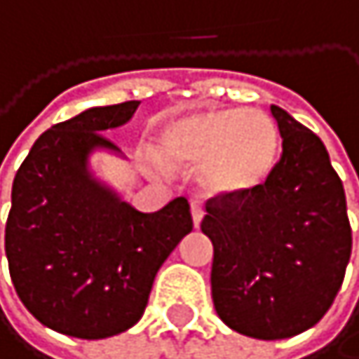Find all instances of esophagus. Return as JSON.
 Here are the masks:
<instances>
[{
	"mask_svg": "<svg viewBox=\"0 0 359 359\" xmlns=\"http://www.w3.org/2000/svg\"><path fill=\"white\" fill-rule=\"evenodd\" d=\"M191 217H194V227H200V223L204 219V208L198 202L191 204Z\"/></svg>",
	"mask_w": 359,
	"mask_h": 359,
	"instance_id": "34e87169",
	"label": "esophagus"
}]
</instances>
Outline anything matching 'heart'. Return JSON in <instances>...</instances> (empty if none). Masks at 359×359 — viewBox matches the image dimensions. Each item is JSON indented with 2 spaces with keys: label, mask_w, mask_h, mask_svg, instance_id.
Segmentation results:
<instances>
[{
  "label": "heart",
  "mask_w": 359,
  "mask_h": 359,
  "mask_svg": "<svg viewBox=\"0 0 359 359\" xmlns=\"http://www.w3.org/2000/svg\"><path fill=\"white\" fill-rule=\"evenodd\" d=\"M159 149L170 165H202L208 191L242 196L267 183L278 163L280 136L263 111L208 109L170 119L159 134Z\"/></svg>",
  "instance_id": "obj_1"
}]
</instances>
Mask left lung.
Returning a JSON list of instances; mask_svg holds the SVG:
<instances>
[{
  "instance_id": "left-lung-1",
  "label": "left lung",
  "mask_w": 359,
  "mask_h": 359,
  "mask_svg": "<svg viewBox=\"0 0 359 359\" xmlns=\"http://www.w3.org/2000/svg\"><path fill=\"white\" fill-rule=\"evenodd\" d=\"M282 157L252 194L206 202L202 231L215 246L212 301L236 332L276 341L316 326L351 257L345 189L324 142L271 104Z\"/></svg>"
}]
</instances>
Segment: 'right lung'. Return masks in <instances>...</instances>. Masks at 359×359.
<instances>
[{"label": "right lung", "mask_w": 359, "mask_h": 359, "mask_svg": "<svg viewBox=\"0 0 359 359\" xmlns=\"http://www.w3.org/2000/svg\"><path fill=\"white\" fill-rule=\"evenodd\" d=\"M138 100L92 107L46 130L20 163L6 223L10 278L48 328L107 339L144 313L153 280L191 229L189 202L138 212L88 168L90 153L119 149L100 132L123 126Z\"/></svg>", "instance_id": "add662e5"}]
</instances>
